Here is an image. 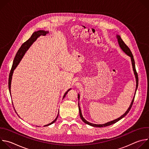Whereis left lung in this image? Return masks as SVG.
<instances>
[{
    "label": "left lung",
    "instance_id": "1",
    "mask_svg": "<svg viewBox=\"0 0 149 149\" xmlns=\"http://www.w3.org/2000/svg\"><path fill=\"white\" fill-rule=\"evenodd\" d=\"M117 39H118V44L120 47V48L122 49V50L127 55H129V56H130L131 58V60H132V65H133V71H134V75H135V77H136V91H135V95H136V92L137 91V87H138V84H139V77H138V74H137V72L136 71V67H135V62H134V58H133V55L132 54V52H131L130 48L127 46V45L124 43V41L122 40V39L121 38L120 36L119 35H117ZM134 97H134L132 101V103L130 105L129 108L128 109V110H127V111L123 115L121 116L120 117L113 120V121H110L109 123H107L105 124H93V123H91L88 121H87V120H86L84 119V118L82 117V113H81V109H80V107H79V103H78V108H79V116H80V117L81 118V120L83 121V122H84L86 124H87L91 126H93V127H106V126H109V125H110L111 124H113L114 123H116V122L120 120H121V118H123L124 117H125L127 114H128V113L130 111L132 105H133V102H134ZM78 99L79 98V95L78 94Z\"/></svg>",
    "mask_w": 149,
    "mask_h": 149
}]
</instances>
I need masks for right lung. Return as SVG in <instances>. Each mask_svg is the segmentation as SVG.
Here are the masks:
<instances>
[{"label":"right lung","instance_id":"add662e5","mask_svg":"<svg viewBox=\"0 0 149 149\" xmlns=\"http://www.w3.org/2000/svg\"><path fill=\"white\" fill-rule=\"evenodd\" d=\"M48 32H46V31H38L37 32H35L34 33H32V36H31V38L27 40L26 42H25L24 43L21 45L20 48L19 49V50L17 51L16 54V56L14 58V60H13V65H12V68L10 70V74H9V82H8V86H9V92L10 93V85H11V80H12V74H13V70L16 68V67L17 66V65L19 64V63L20 62V61L21 60V59L22 58L23 56L24 55L25 52L28 49V48L30 47V46L32 44L33 42L40 35H46L47 33H48ZM70 90H68L66 93L65 94H64V95H63V98H64L66 95V94H67L68 92L70 91ZM58 117V115L57 116L56 118L51 123L45 125V126H48L49 125H51L52 124H53L54 122H55V121L56 120L57 118Z\"/></svg>","mask_w":149,"mask_h":149}]
</instances>
